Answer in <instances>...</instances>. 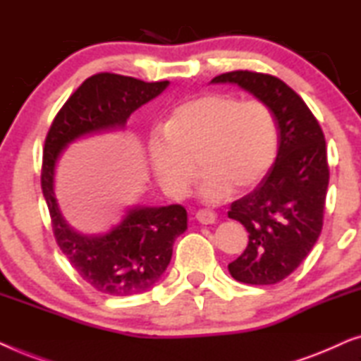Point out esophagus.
<instances>
[{
    "label": "esophagus",
    "mask_w": 361,
    "mask_h": 361,
    "mask_svg": "<svg viewBox=\"0 0 361 361\" xmlns=\"http://www.w3.org/2000/svg\"><path fill=\"white\" fill-rule=\"evenodd\" d=\"M195 219L199 220L202 225H212V224H215L216 215L214 214V212H210V210H207V209H202V210H199L195 214Z\"/></svg>",
    "instance_id": "1"
}]
</instances>
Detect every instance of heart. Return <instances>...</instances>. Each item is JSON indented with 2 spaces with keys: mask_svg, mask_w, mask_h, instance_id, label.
<instances>
[{
  "mask_svg": "<svg viewBox=\"0 0 361 361\" xmlns=\"http://www.w3.org/2000/svg\"><path fill=\"white\" fill-rule=\"evenodd\" d=\"M279 152V128L268 103L230 93H205L172 108L164 131H154L147 154L157 182L180 199L204 171L199 195L209 204L259 184Z\"/></svg>",
  "mask_w": 361,
  "mask_h": 361,
  "instance_id": "heart-1",
  "label": "heart"
}]
</instances>
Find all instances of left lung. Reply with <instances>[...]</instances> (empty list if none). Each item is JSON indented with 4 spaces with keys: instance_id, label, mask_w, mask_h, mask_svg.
<instances>
[{
    "instance_id": "obj_1",
    "label": "left lung",
    "mask_w": 361,
    "mask_h": 361,
    "mask_svg": "<svg viewBox=\"0 0 361 361\" xmlns=\"http://www.w3.org/2000/svg\"><path fill=\"white\" fill-rule=\"evenodd\" d=\"M214 83H238L268 103L279 128V152L268 176L235 200L228 216L248 230V246L228 264L236 281L268 286L298 269L324 225L329 162L317 118L289 85L269 73L233 71Z\"/></svg>"
}]
</instances>
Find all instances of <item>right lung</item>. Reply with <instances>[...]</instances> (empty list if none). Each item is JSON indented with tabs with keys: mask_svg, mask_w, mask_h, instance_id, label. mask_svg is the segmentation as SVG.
Returning <instances> with one entry per match:
<instances>
[{
	"mask_svg": "<svg viewBox=\"0 0 361 361\" xmlns=\"http://www.w3.org/2000/svg\"><path fill=\"white\" fill-rule=\"evenodd\" d=\"M169 82H145L120 73L88 77L54 118L44 142L41 187L59 248L83 281L106 295H135L154 286L187 230L182 205L137 207L103 236H83L63 220L54 197V169L68 142L87 133L123 128L130 115L159 95Z\"/></svg>",
	"mask_w": 361,
	"mask_h": 361,
	"instance_id": "right-lung-1",
	"label": "right lung"
}]
</instances>
